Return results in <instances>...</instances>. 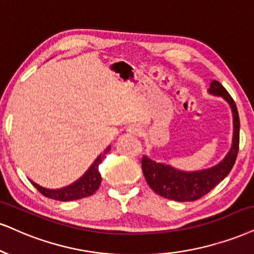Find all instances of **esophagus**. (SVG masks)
Masks as SVG:
<instances>
[{
  "mask_svg": "<svg viewBox=\"0 0 254 254\" xmlns=\"http://www.w3.org/2000/svg\"><path fill=\"white\" fill-rule=\"evenodd\" d=\"M127 132L129 133L130 135H139V134H141V127L137 124L129 125V127L127 128Z\"/></svg>",
  "mask_w": 254,
  "mask_h": 254,
  "instance_id": "34e87169",
  "label": "esophagus"
}]
</instances>
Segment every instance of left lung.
<instances>
[{"label":"left lung","instance_id":"1","mask_svg":"<svg viewBox=\"0 0 254 254\" xmlns=\"http://www.w3.org/2000/svg\"><path fill=\"white\" fill-rule=\"evenodd\" d=\"M208 93L212 95L221 96L226 100L233 115V137L232 146L226 156L218 165L201 171L185 172L172 167L167 164L156 162L148 156L143 155L141 165L145 179L149 187L156 194L175 201H194L207 194L217 185L230 174L238 151H239V130L240 121L236 102L228 94L225 87L218 81L213 80L209 84Z\"/></svg>","mask_w":254,"mask_h":254}]
</instances>
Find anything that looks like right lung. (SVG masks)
Wrapping results in <instances>:
<instances>
[{
  "label": "right lung",
  "instance_id": "add662e5",
  "mask_svg": "<svg viewBox=\"0 0 254 254\" xmlns=\"http://www.w3.org/2000/svg\"><path fill=\"white\" fill-rule=\"evenodd\" d=\"M109 151H111V146H108L103 151L102 154H100L95 159V161L90 165V167L79 180H76L69 186L62 187V189L59 190H49L40 186L34 181H29L42 195L49 199L60 200V201H71V200L86 198V196H89L95 193L96 190L99 189L100 184H101V174L99 172V165L102 162V159L105 158L106 153H108Z\"/></svg>",
  "mask_w": 254,
  "mask_h": 254
}]
</instances>
